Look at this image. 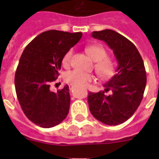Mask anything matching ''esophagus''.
<instances>
[{
  "label": "esophagus",
  "instance_id": "34e87169",
  "mask_svg": "<svg viewBox=\"0 0 159 159\" xmlns=\"http://www.w3.org/2000/svg\"><path fill=\"white\" fill-rule=\"evenodd\" d=\"M69 88H70V90L72 91V90H73V88H74V87H73V86H72V85H69Z\"/></svg>",
  "mask_w": 159,
  "mask_h": 159
}]
</instances>
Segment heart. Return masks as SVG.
Here are the masks:
<instances>
[{"instance_id":"b5f03b06","label":"heart","mask_w":159,"mask_h":159,"mask_svg":"<svg viewBox=\"0 0 159 159\" xmlns=\"http://www.w3.org/2000/svg\"><path fill=\"white\" fill-rule=\"evenodd\" d=\"M86 52L95 63L96 72L102 80L110 79L116 72V64L111 57H107V52L101 44H92L86 48ZM72 49L67 51L62 57V64L67 66L71 61ZM64 79L68 84L74 87H86L87 83L94 80L93 75L81 72L79 70H72L67 72L64 76Z\"/></svg>"}]
</instances>
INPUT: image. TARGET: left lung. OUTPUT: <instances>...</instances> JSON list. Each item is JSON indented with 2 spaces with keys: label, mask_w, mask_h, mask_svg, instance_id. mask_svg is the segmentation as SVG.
<instances>
[{
  "label": "left lung",
  "mask_w": 159,
  "mask_h": 159,
  "mask_svg": "<svg viewBox=\"0 0 159 159\" xmlns=\"http://www.w3.org/2000/svg\"><path fill=\"white\" fill-rule=\"evenodd\" d=\"M93 38L105 41L113 50L118 67L116 73L103 86L105 91L89 92L88 104L92 116L102 123L117 125L130 118L143 99L146 71L135 45L111 30L93 31ZM111 92L110 95L105 92Z\"/></svg>",
  "instance_id": "1"
}]
</instances>
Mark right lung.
Instances as JSON below:
<instances>
[{"label":"right lung","instance_id":"obj_1","mask_svg":"<svg viewBox=\"0 0 159 159\" xmlns=\"http://www.w3.org/2000/svg\"><path fill=\"white\" fill-rule=\"evenodd\" d=\"M82 36L48 30L39 34L26 46L15 75L16 96L26 117L43 128H51L67 117L70 107L67 85L57 92L50 83L58 77L62 57Z\"/></svg>","mask_w":159,"mask_h":159}]
</instances>
